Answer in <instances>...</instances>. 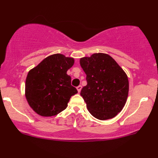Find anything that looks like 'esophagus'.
Returning a JSON list of instances; mask_svg holds the SVG:
<instances>
[{"instance_id": "1", "label": "esophagus", "mask_w": 158, "mask_h": 158, "mask_svg": "<svg viewBox=\"0 0 158 158\" xmlns=\"http://www.w3.org/2000/svg\"><path fill=\"white\" fill-rule=\"evenodd\" d=\"M81 88H82V86H81V85H79V86H77V91H78L79 93L80 92H81Z\"/></svg>"}]
</instances>
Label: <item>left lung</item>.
Returning a JSON list of instances; mask_svg holds the SVG:
<instances>
[{
  "instance_id": "1",
  "label": "left lung",
  "mask_w": 158,
  "mask_h": 158,
  "mask_svg": "<svg viewBox=\"0 0 158 158\" xmlns=\"http://www.w3.org/2000/svg\"><path fill=\"white\" fill-rule=\"evenodd\" d=\"M80 65L87 81L80 94L89 112L100 120L114 117L127 99L129 81L125 72L113 58L102 53L81 58Z\"/></svg>"
}]
</instances>
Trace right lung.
Instances as JSON below:
<instances>
[{"mask_svg": "<svg viewBox=\"0 0 158 158\" xmlns=\"http://www.w3.org/2000/svg\"><path fill=\"white\" fill-rule=\"evenodd\" d=\"M74 59L63 54H53L29 71L26 80L25 94L31 107L43 117L56 115L65 110L77 89L66 74Z\"/></svg>", "mask_w": 158, "mask_h": 158, "instance_id": "1", "label": "right lung"}]
</instances>
